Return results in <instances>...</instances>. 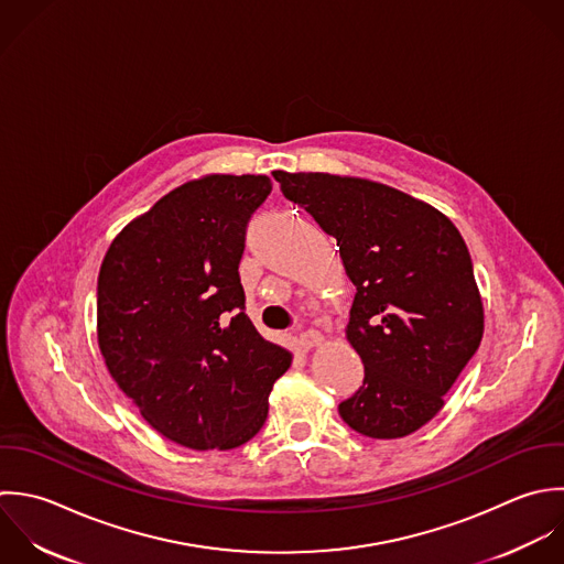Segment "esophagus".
Segmentation results:
<instances>
[{
  "label": "esophagus",
  "instance_id": "1",
  "mask_svg": "<svg viewBox=\"0 0 564 564\" xmlns=\"http://www.w3.org/2000/svg\"><path fill=\"white\" fill-rule=\"evenodd\" d=\"M299 345H301V349H303V351H310V349H314V347L325 345V336H323L321 332H316V329H307V332H303V334H301Z\"/></svg>",
  "mask_w": 564,
  "mask_h": 564
}]
</instances>
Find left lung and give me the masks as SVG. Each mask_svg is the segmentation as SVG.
I'll return each instance as SVG.
<instances>
[{"label": "left lung", "instance_id": "left-lung-1", "mask_svg": "<svg viewBox=\"0 0 564 564\" xmlns=\"http://www.w3.org/2000/svg\"><path fill=\"white\" fill-rule=\"evenodd\" d=\"M288 199L338 243L356 285L345 336L365 382L338 406L360 435L400 440L429 424L484 338L468 246L435 206L356 175L274 171Z\"/></svg>", "mask_w": 564, "mask_h": 564}]
</instances>
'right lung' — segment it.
<instances>
[{
  "instance_id": "right-lung-1",
  "label": "right lung",
  "mask_w": 564,
  "mask_h": 564,
  "mask_svg": "<svg viewBox=\"0 0 564 564\" xmlns=\"http://www.w3.org/2000/svg\"><path fill=\"white\" fill-rule=\"evenodd\" d=\"M268 175L208 173L131 219L98 272L96 336L105 367L142 420L193 451L252 440L292 351L243 312L239 261Z\"/></svg>"
}]
</instances>
